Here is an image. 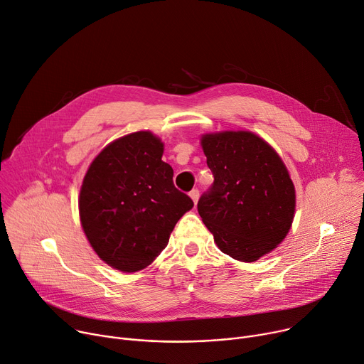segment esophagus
I'll return each instance as SVG.
<instances>
[{"mask_svg":"<svg viewBox=\"0 0 364 364\" xmlns=\"http://www.w3.org/2000/svg\"><path fill=\"white\" fill-rule=\"evenodd\" d=\"M190 197H191V200L194 202V205L197 203V200H199V190H197V188H193L190 193Z\"/></svg>","mask_w":364,"mask_h":364,"instance_id":"1","label":"esophagus"}]
</instances>
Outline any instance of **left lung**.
<instances>
[{"label": "left lung", "instance_id": "obj_1", "mask_svg": "<svg viewBox=\"0 0 364 364\" xmlns=\"http://www.w3.org/2000/svg\"><path fill=\"white\" fill-rule=\"evenodd\" d=\"M213 184L197 210L222 252L255 261L274 250L294 215V187L276 151L251 132L205 135Z\"/></svg>", "mask_w": 364, "mask_h": 364}]
</instances>
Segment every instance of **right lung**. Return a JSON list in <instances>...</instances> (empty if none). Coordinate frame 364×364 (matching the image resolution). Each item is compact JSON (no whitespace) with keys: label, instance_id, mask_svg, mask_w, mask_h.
I'll return each mask as SVG.
<instances>
[{"label":"right lung","instance_id":"1","mask_svg":"<svg viewBox=\"0 0 364 364\" xmlns=\"http://www.w3.org/2000/svg\"><path fill=\"white\" fill-rule=\"evenodd\" d=\"M162 152L151 132H135L107 145L84 177L78 203L84 232L97 255L123 273L149 266L194 205L176 188Z\"/></svg>","mask_w":364,"mask_h":364}]
</instances>
